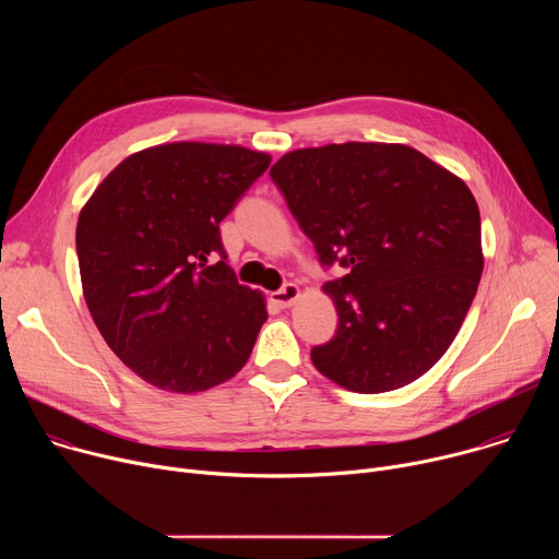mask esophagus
<instances>
[{
	"label": "esophagus",
	"mask_w": 559,
	"mask_h": 559,
	"mask_svg": "<svg viewBox=\"0 0 559 559\" xmlns=\"http://www.w3.org/2000/svg\"><path fill=\"white\" fill-rule=\"evenodd\" d=\"M300 296V289H298V285H294V283H287V285H283L278 292H272L270 294V300L274 302V305H278V307H292L294 302H296V298Z\"/></svg>",
	"instance_id": "1"
}]
</instances>
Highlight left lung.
<instances>
[{
    "label": "left lung",
    "mask_w": 559,
    "mask_h": 559,
    "mask_svg": "<svg viewBox=\"0 0 559 559\" xmlns=\"http://www.w3.org/2000/svg\"><path fill=\"white\" fill-rule=\"evenodd\" d=\"M323 265L336 336L311 349L325 378L356 393L401 389L457 336L480 285V210L466 183L403 143H330L270 170Z\"/></svg>",
    "instance_id": "obj_1"
}]
</instances>
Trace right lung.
<instances>
[{"instance_id":"add662e5","label":"right lung","mask_w":559,"mask_h":559,"mask_svg":"<svg viewBox=\"0 0 559 559\" xmlns=\"http://www.w3.org/2000/svg\"><path fill=\"white\" fill-rule=\"evenodd\" d=\"M270 162L243 145H152L123 158L79 212V274L93 321L152 386L197 393L248 362L267 321L265 296L238 285L218 223ZM216 253L222 261L210 266Z\"/></svg>"}]
</instances>
